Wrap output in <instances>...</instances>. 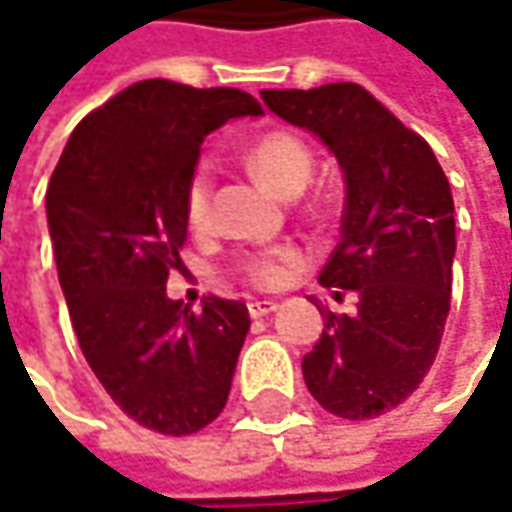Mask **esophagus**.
<instances>
[{"label": "esophagus", "instance_id": "obj_1", "mask_svg": "<svg viewBox=\"0 0 512 512\" xmlns=\"http://www.w3.org/2000/svg\"><path fill=\"white\" fill-rule=\"evenodd\" d=\"M275 310H278V301H269V298H263V301H249V316L252 318L269 316V313H275Z\"/></svg>", "mask_w": 512, "mask_h": 512}]
</instances>
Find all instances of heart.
Segmentation results:
<instances>
[{"mask_svg":"<svg viewBox=\"0 0 512 512\" xmlns=\"http://www.w3.org/2000/svg\"><path fill=\"white\" fill-rule=\"evenodd\" d=\"M246 165L272 191L289 196L304 191V185L313 176L316 159L304 138L286 130H272L249 144ZM211 199H214V173L208 165H199L185 185V220L194 231H205L211 226ZM292 266H295V252L289 249L252 252L237 260V275L257 289H272L284 284Z\"/></svg>","mask_w":512,"mask_h":512,"instance_id":"1","label":"heart"}]
</instances>
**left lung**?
I'll list each match as a JSON object with an SVG mask.
<instances>
[{
  "label": "left lung",
  "instance_id": "obj_1",
  "mask_svg": "<svg viewBox=\"0 0 512 512\" xmlns=\"http://www.w3.org/2000/svg\"><path fill=\"white\" fill-rule=\"evenodd\" d=\"M260 98L321 136L345 170L342 240L318 281L359 301L353 316L321 307L324 333L301 371L318 406L371 420L406 403L440 347L455 257L449 179L426 138L359 83L263 89Z\"/></svg>",
  "mask_w": 512,
  "mask_h": 512
}]
</instances>
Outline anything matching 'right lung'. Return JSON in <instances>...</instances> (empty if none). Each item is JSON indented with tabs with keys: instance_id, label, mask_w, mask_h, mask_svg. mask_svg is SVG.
<instances>
[{
	"instance_id": "right-lung-1",
	"label": "right lung",
	"mask_w": 512,
	"mask_h": 512,
	"mask_svg": "<svg viewBox=\"0 0 512 512\" xmlns=\"http://www.w3.org/2000/svg\"><path fill=\"white\" fill-rule=\"evenodd\" d=\"M263 109L243 89L141 80L89 112L46 194L69 316L89 368L138 426L194 435L226 408L249 333L243 301L167 298L188 240L185 185L208 133Z\"/></svg>"
}]
</instances>
